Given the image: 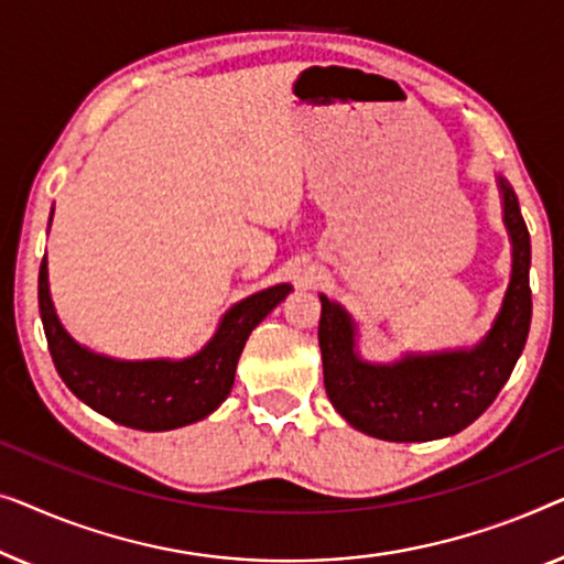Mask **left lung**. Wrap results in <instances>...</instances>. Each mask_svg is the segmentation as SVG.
Here are the masks:
<instances>
[{
  "label": "left lung",
  "instance_id": "8db88e82",
  "mask_svg": "<svg viewBox=\"0 0 564 564\" xmlns=\"http://www.w3.org/2000/svg\"><path fill=\"white\" fill-rule=\"evenodd\" d=\"M503 217L513 242V273L503 308L488 337L470 352L368 365L352 350V322L322 296L319 347L324 388L339 414L370 437L426 442L473 424L509 380L531 324V242L519 199L501 178Z\"/></svg>",
  "mask_w": 564,
  "mask_h": 564
}]
</instances>
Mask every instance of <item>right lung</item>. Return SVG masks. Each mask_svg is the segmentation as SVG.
Wrapping results in <instances>:
<instances>
[{"mask_svg":"<svg viewBox=\"0 0 564 564\" xmlns=\"http://www.w3.org/2000/svg\"><path fill=\"white\" fill-rule=\"evenodd\" d=\"M291 285H273L235 304L221 319L217 335L194 358L124 362L94 355L76 345L61 327L47 293V265L37 275V304L47 350L63 383L86 406L117 424L142 432H165L194 424L212 414L232 391L235 368L250 332L281 304Z\"/></svg>","mask_w":564,"mask_h":564,"instance_id":"obj_1","label":"right lung"}]
</instances>
